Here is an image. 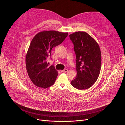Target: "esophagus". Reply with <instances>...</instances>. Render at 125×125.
<instances>
[{"label": "esophagus", "mask_w": 125, "mask_h": 125, "mask_svg": "<svg viewBox=\"0 0 125 125\" xmlns=\"http://www.w3.org/2000/svg\"><path fill=\"white\" fill-rule=\"evenodd\" d=\"M68 69H64V70H61V71L62 72H63V73H66V72H68Z\"/></svg>", "instance_id": "34e87169"}]
</instances>
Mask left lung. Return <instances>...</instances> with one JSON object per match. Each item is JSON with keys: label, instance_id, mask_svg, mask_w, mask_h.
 I'll use <instances>...</instances> for the list:
<instances>
[{"label": "left lung", "instance_id": "8db88e82", "mask_svg": "<svg viewBox=\"0 0 125 125\" xmlns=\"http://www.w3.org/2000/svg\"><path fill=\"white\" fill-rule=\"evenodd\" d=\"M76 55L77 76L71 84L78 90H86L96 81L101 66L100 47L96 41L85 31L69 35Z\"/></svg>", "mask_w": 125, "mask_h": 125}]
</instances>
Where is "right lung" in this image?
<instances>
[{
    "label": "right lung",
    "mask_w": 125,
    "mask_h": 125,
    "mask_svg": "<svg viewBox=\"0 0 125 125\" xmlns=\"http://www.w3.org/2000/svg\"><path fill=\"white\" fill-rule=\"evenodd\" d=\"M68 34L56 31H43L32 39L26 55V65L31 80L37 86L46 88L54 84L58 71L48 65L46 59L52 48L61 44Z\"/></svg>",
    "instance_id": "obj_1"
}]
</instances>
